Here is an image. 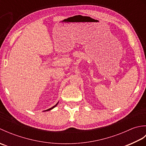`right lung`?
<instances>
[{"mask_svg": "<svg viewBox=\"0 0 146 146\" xmlns=\"http://www.w3.org/2000/svg\"><path fill=\"white\" fill-rule=\"evenodd\" d=\"M58 103L56 104L55 105H54V106H53V107H52L51 108H49V109H48V110H44V111H49V110H52V108H54L56 106V105H58Z\"/></svg>", "mask_w": 146, "mask_h": 146, "instance_id": "add662e5", "label": "right lung"}]
</instances>
